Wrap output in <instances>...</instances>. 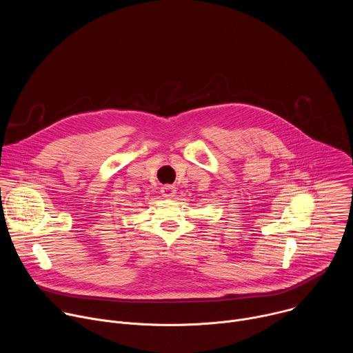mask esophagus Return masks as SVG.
<instances>
[{
  "label": "esophagus",
  "instance_id": "obj_1",
  "mask_svg": "<svg viewBox=\"0 0 353 353\" xmlns=\"http://www.w3.org/2000/svg\"><path fill=\"white\" fill-rule=\"evenodd\" d=\"M161 192L166 198H173V196H176L177 190H176V187L173 184H165V185L161 187Z\"/></svg>",
  "mask_w": 353,
  "mask_h": 353
}]
</instances>
